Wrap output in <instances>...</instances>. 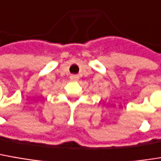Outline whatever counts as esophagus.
<instances>
[{"mask_svg":"<svg viewBox=\"0 0 161 161\" xmlns=\"http://www.w3.org/2000/svg\"><path fill=\"white\" fill-rule=\"evenodd\" d=\"M70 79L72 81H77L79 79V76L78 75H71L70 76Z\"/></svg>","mask_w":161,"mask_h":161,"instance_id":"esophagus-1","label":"esophagus"}]
</instances>
